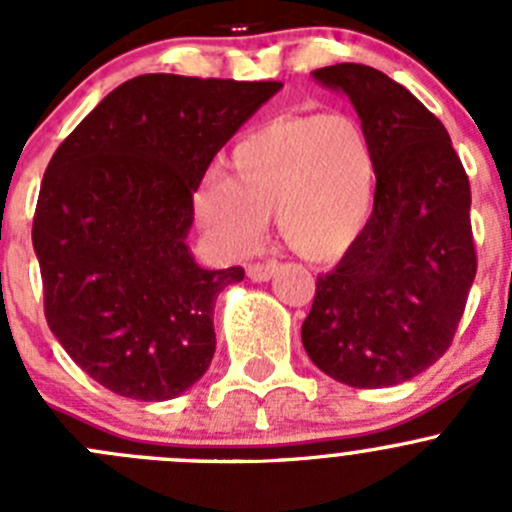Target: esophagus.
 <instances>
[{
	"label": "esophagus",
	"instance_id": "esophagus-1",
	"mask_svg": "<svg viewBox=\"0 0 512 512\" xmlns=\"http://www.w3.org/2000/svg\"><path fill=\"white\" fill-rule=\"evenodd\" d=\"M277 270V262H257V265H247V277H250L252 282H267L272 275H275Z\"/></svg>",
	"mask_w": 512,
	"mask_h": 512
}]
</instances>
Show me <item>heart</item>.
Wrapping results in <instances>:
<instances>
[{
	"label": "heart",
	"instance_id": "obj_1",
	"mask_svg": "<svg viewBox=\"0 0 512 512\" xmlns=\"http://www.w3.org/2000/svg\"><path fill=\"white\" fill-rule=\"evenodd\" d=\"M376 200V151L352 116H287L232 148L225 178L205 180L193 210L227 255L260 242L265 220L304 260L344 255L369 225Z\"/></svg>",
	"mask_w": 512,
	"mask_h": 512
}]
</instances>
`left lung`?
<instances>
[{"label": "left lung", "mask_w": 512, "mask_h": 512, "mask_svg": "<svg viewBox=\"0 0 512 512\" xmlns=\"http://www.w3.org/2000/svg\"><path fill=\"white\" fill-rule=\"evenodd\" d=\"M349 96L376 151L369 225L317 277L302 324L309 359L354 389L404 384L451 347L476 280L471 183L443 123L381 71H314Z\"/></svg>", "instance_id": "1"}]
</instances>
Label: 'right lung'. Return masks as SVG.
<instances>
[{
    "label": "right lung",
    "instance_id": "obj_1",
    "mask_svg": "<svg viewBox=\"0 0 512 512\" xmlns=\"http://www.w3.org/2000/svg\"><path fill=\"white\" fill-rule=\"evenodd\" d=\"M280 81L143 74L66 136L36 200L32 242L44 314L101 386L175 399L215 354V299L242 267L203 270L185 242L215 153Z\"/></svg>",
    "mask_w": 512,
    "mask_h": 512
}]
</instances>
